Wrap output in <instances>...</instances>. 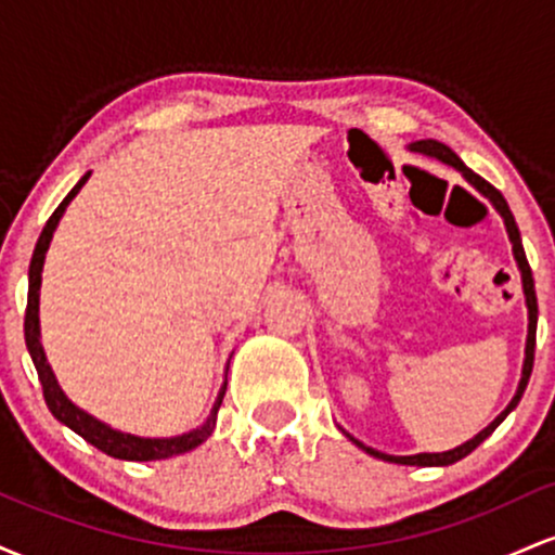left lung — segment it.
Wrapping results in <instances>:
<instances>
[{
    "instance_id": "1",
    "label": "left lung",
    "mask_w": 555,
    "mask_h": 555,
    "mask_svg": "<svg viewBox=\"0 0 555 555\" xmlns=\"http://www.w3.org/2000/svg\"><path fill=\"white\" fill-rule=\"evenodd\" d=\"M410 149H412V151H420V154L436 156V158H441V162L451 164V167H456V169L462 171L464 177H467L469 182L475 184L477 190H480L482 195H488L490 201H493V206L499 208V214L503 216V221H506V232H508V240H512V245H514V258H517V263H519V269H521V284H525V295H527V310H530V334H527L525 371H521V380H519V388H517V397L512 399V404H508L506 410H503L501 415L495 417L493 423H490L486 430H480V433H477V436L473 438V441H467V443L456 446V449H451V451H443V454L391 456V454H384V451H375V449H371V446H365V443L354 441V438H352V441L358 443L360 449H365L367 454L378 456V460H386V462H393V464H417V467H446V464H454V462L464 460V456H467V454H473V451L477 449V446H480V443L486 441V438L490 436V433H493L495 428H499V425L503 423V417H506L508 412H512L514 406L519 404L521 393H525V388H527V380H530V375H532V362H534V334H538V297H534V279H532V269H530V263H527L525 247H521V237H519L517 221H514L512 211H508V203L503 201V195L499 193V190H495L493 184H488L486 180H482V177H477L475 171H469L467 167H464V164H462V158L456 156L454 151L449 149V145L438 143V140H417V143H412Z\"/></svg>"
}]
</instances>
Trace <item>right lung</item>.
<instances>
[{
    "mask_svg": "<svg viewBox=\"0 0 555 555\" xmlns=\"http://www.w3.org/2000/svg\"><path fill=\"white\" fill-rule=\"evenodd\" d=\"M88 177H91V171H88V175H82V180L75 184V188L67 193L65 201L56 206V211L49 216L47 227H43L41 237H38V242H36V250H34V258H30V271H28L25 344H28V352H30V358H34L38 380H41V388H43V399H47L52 415L60 420V423H65L67 428H73L78 436L86 438L88 443L95 446L99 451H104V454L114 456V460H127V462H154V460H169V456H180V454H184V451H193L195 446H201L214 433L216 412H219L221 399H224V393H227V384H224V388H221L219 399H216V404H214L211 417L206 420V425H203V428H197L193 433H184V436H177V438H138V436H130V433L112 430L109 425L99 423V420L88 415V412L78 410V406H75L73 401L62 393V388L56 386L52 367H49L47 354H43L41 341H38V286H41L43 256H47L49 242H52V234H54L56 224H60L62 214H65L67 203L78 195V190L86 184Z\"/></svg>",
    "mask_w": 555,
    "mask_h": 555,
    "instance_id": "add662e5",
    "label": "right lung"
}]
</instances>
